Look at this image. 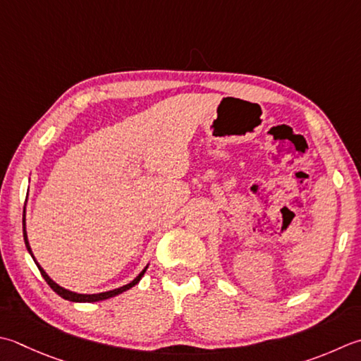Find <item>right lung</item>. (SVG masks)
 Segmentation results:
<instances>
[{
    "label": "right lung",
    "mask_w": 361,
    "mask_h": 361,
    "mask_svg": "<svg viewBox=\"0 0 361 361\" xmlns=\"http://www.w3.org/2000/svg\"><path fill=\"white\" fill-rule=\"evenodd\" d=\"M23 238H25V244H26V249H27V252L31 253V257H32V252H31V247H30V243H27V236H26V227H25V216H23ZM34 258V257H32ZM35 261V259H34ZM35 264H37V267H39V271H40V274H42V277L45 279V281L49 285V288L53 289V291L58 294V295H61L62 299H66V300H70V302H98V300H106V299H109V298H114V295H117V294H122L123 291H126V289H130V288H133L134 285H137L139 283V280L142 279V275L145 274V271H147V267L145 269L140 272L136 279H134L131 283H128V285H125V286H120V288H117V289H112V291H106V293H98V294H78V293H72V291H68V289H63L62 286H59V285H56L54 281L48 277L47 275V272L42 269V267L39 266V263L37 261H35Z\"/></svg>",
    "instance_id": "right-lung-1"
}]
</instances>
